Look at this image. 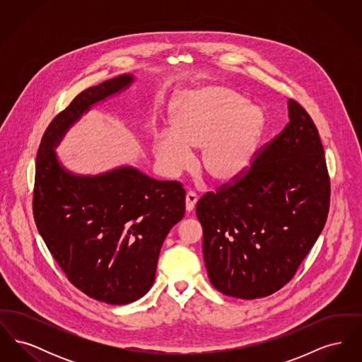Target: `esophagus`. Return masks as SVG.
Instances as JSON below:
<instances>
[{"instance_id":"34e87169","label":"esophagus","mask_w":362,"mask_h":362,"mask_svg":"<svg viewBox=\"0 0 362 362\" xmlns=\"http://www.w3.org/2000/svg\"><path fill=\"white\" fill-rule=\"evenodd\" d=\"M197 201H198V195H197L195 192L189 191V192L186 194V210H187L189 213V211H192V210H194V207H195Z\"/></svg>"}]
</instances>
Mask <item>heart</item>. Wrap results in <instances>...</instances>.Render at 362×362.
I'll use <instances>...</instances> for the list:
<instances>
[{
	"label": "heart",
	"instance_id": "b5f03b06",
	"mask_svg": "<svg viewBox=\"0 0 362 362\" xmlns=\"http://www.w3.org/2000/svg\"><path fill=\"white\" fill-rule=\"evenodd\" d=\"M264 118L247 96L225 86H206L183 95L171 112L173 130L156 139V160L167 175L186 170L189 149L201 148L198 168L217 185L239 179L250 167Z\"/></svg>",
	"mask_w": 362,
	"mask_h": 362
}]
</instances>
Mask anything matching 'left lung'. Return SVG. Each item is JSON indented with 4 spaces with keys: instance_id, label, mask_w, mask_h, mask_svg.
Returning a JSON list of instances; mask_svg holds the SVG:
<instances>
[{
    "instance_id": "1",
    "label": "left lung",
    "mask_w": 362,
    "mask_h": 362,
    "mask_svg": "<svg viewBox=\"0 0 362 362\" xmlns=\"http://www.w3.org/2000/svg\"><path fill=\"white\" fill-rule=\"evenodd\" d=\"M289 118L239 179L197 204L207 276L225 296L254 300L279 291L327 221L331 186L317 127L294 99Z\"/></svg>"
}]
</instances>
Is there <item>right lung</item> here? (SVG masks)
Listing matches in <instances>:
<instances>
[{
  "label": "right lung",
  "mask_w": 362,
  "mask_h": 362,
  "mask_svg": "<svg viewBox=\"0 0 362 362\" xmlns=\"http://www.w3.org/2000/svg\"><path fill=\"white\" fill-rule=\"evenodd\" d=\"M133 81L122 74L80 92L47 126L36 155L33 211L37 230L70 282L89 297L122 305L151 289L163 241L185 216L186 191L123 167L74 176L52 148L92 104Z\"/></svg>",
  "instance_id": "add662e5"
}]
</instances>
